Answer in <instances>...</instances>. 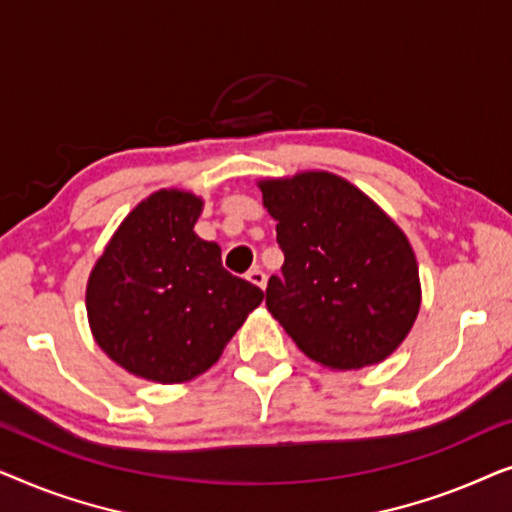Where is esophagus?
<instances>
[{
	"mask_svg": "<svg viewBox=\"0 0 512 512\" xmlns=\"http://www.w3.org/2000/svg\"><path fill=\"white\" fill-rule=\"evenodd\" d=\"M247 279L251 284H256L258 289H265V282H268V277H265V272L261 268H251L247 272Z\"/></svg>",
	"mask_w": 512,
	"mask_h": 512,
	"instance_id": "34e87169",
	"label": "esophagus"
}]
</instances>
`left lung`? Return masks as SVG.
Listing matches in <instances>:
<instances>
[{
  "mask_svg": "<svg viewBox=\"0 0 512 512\" xmlns=\"http://www.w3.org/2000/svg\"><path fill=\"white\" fill-rule=\"evenodd\" d=\"M258 188L284 251L265 305L300 352L331 370L394 354L422 305L415 251L396 221L331 172L261 179Z\"/></svg>",
  "mask_w": 512,
  "mask_h": 512,
  "instance_id": "left-lung-1",
  "label": "left lung"
}]
</instances>
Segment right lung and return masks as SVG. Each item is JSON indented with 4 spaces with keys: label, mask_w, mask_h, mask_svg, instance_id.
<instances>
[{
    "label": "right lung",
    "mask_w": 512,
    "mask_h": 512,
    "mask_svg": "<svg viewBox=\"0 0 512 512\" xmlns=\"http://www.w3.org/2000/svg\"><path fill=\"white\" fill-rule=\"evenodd\" d=\"M202 198L160 188L125 216L86 286L93 338L142 380L181 384L214 366L265 293L195 235Z\"/></svg>",
    "instance_id": "add662e5"
}]
</instances>
